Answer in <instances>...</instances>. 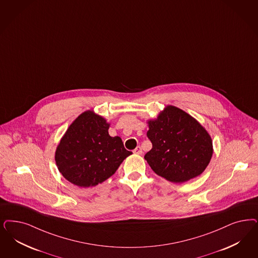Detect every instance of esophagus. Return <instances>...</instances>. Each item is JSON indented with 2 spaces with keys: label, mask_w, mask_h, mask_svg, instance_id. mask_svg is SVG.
I'll return each instance as SVG.
<instances>
[{
  "label": "esophagus",
  "mask_w": 258,
  "mask_h": 258,
  "mask_svg": "<svg viewBox=\"0 0 258 258\" xmlns=\"http://www.w3.org/2000/svg\"><path fill=\"white\" fill-rule=\"evenodd\" d=\"M134 153L135 154H142V148L140 146H138L134 151Z\"/></svg>",
  "instance_id": "1"
}]
</instances>
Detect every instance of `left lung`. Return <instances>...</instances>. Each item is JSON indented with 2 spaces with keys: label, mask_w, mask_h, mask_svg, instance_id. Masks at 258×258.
Instances as JSON below:
<instances>
[{
  "label": "left lung",
  "mask_w": 258,
  "mask_h": 258,
  "mask_svg": "<svg viewBox=\"0 0 258 258\" xmlns=\"http://www.w3.org/2000/svg\"><path fill=\"white\" fill-rule=\"evenodd\" d=\"M147 123L152 149L145 159L156 174L183 183L204 171L213 156V140L196 118L169 105Z\"/></svg>",
  "instance_id": "left-lung-1"
}]
</instances>
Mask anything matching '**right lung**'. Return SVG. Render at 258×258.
<instances>
[{
  "instance_id": "obj_1",
  "label": "right lung",
  "mask_w": 258,
  "mask_h": 258,
  "mask_svg": "<svg viewBox=\"0 0 258 258\" xmlns=\"http://www.w3.org/2000/svg\"><path fill=\"white\" fill-rule=\"evenodd\" d=\"M110 124L93 110L81 113L69 126L55 151L63 177L81 187H94L115 173L132 151L119 136L108 134Z\"/></svg>"
}]
</instances>
